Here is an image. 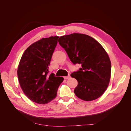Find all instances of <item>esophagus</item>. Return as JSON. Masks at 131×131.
Here are the masks:
<instances>
[{
  "label": "esophagus",
  "instance_id": "obj_1",
  "mask_svg": "<svg viewBox=\"0 0 131 131\" xmlns=\"http://www.w3.org/2000/svg\"><path fill=\"white\" fill-rule=\"evenodd\" d=\"M70 78V75H68V76H67V77H64V79H66V80H67V79H69Z\"/></svg>",
  "mask_w": 131,
  "mask_h": 131
}]
</instances>
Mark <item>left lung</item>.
Segmentation results:
<instances>
[{
  "label": "left lung",
  "instance_id": "left-lung-1",
  "mask_svg": "<svg viewBox=\"0 0 131 131\" xmlns=\"http://www.w3.org/2000/svg\"><path fill=\"white\" fill-rule=\"evenodd\" d=\"M58 40L73 64L81 65L79 70L70 75L78 82L75 95L85 101L100 97L109 85L112 68L103 47L94 38L80 33L63 35Z\"/></svg>",
  "mask_w": 131,
  "mask_h": 131
}]
</instances>
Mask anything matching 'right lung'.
I'll list each match as a JSON object with an SVG mask.
<instances>
[{
	"label": "right lung",
	"mask_w": 131,
	"mask_h": 131,
	"mask_svg": "<svg viewBox=\"0 0 131 131\" xmlns=\"http://www.w3.org/2000/svg\"><path fill=\"white\" fill-rule=\"evenodd\" d=\"M58 38H45L34 42L25 50L19 63L17 75L21 88L30 100L38 104H47L56 98L64 80L53 73L47 74Z\"/></svg>",
	"instance_id": "1"
}]
</instances>
